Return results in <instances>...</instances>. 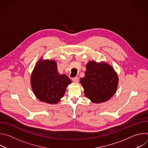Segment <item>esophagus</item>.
I'll use <instances>...</instances> for the list:
<instances>
[{"mask_svg":"<svg viewBox=\"0 0 148 148\" xmlns=\"http://www.w3.org/2000/svg\"><path fill=\"white\" fill-rule=\"evenodd\" d=\"M73 81L74 82H75V83H78L79 80H78V77H74L73 78Z\"/></svg>","mask_w":148,"mask_h":148,"instance_id":"34e87169","label":"esophagus"}]
</instances>
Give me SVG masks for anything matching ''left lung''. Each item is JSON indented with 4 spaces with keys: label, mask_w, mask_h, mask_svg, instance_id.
<instances>
[{
    "label": "left lung",
    "mask_w": 148,
    "mask_h": 148,
    "mask_svg": "<svg viewBox=\"0 0 148 148\" xmlns=\"http://www.w3.org/2000/svg\"><path fill=\"white\" fill-rule=\"evenodd\" d=\"M80 83L86 97L91 102L99 103L111 98L118 84V77L114 68L108 63L90 61L86 65L85 76Z\"/></svg>",
    "instance_id": "obj_1"
}]
</instances>
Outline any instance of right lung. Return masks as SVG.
Instances as JSON below:
<instances>
[{"label":"right lung","instance_id":"1","mask_svg":"<svg viewBox=\"0 0 148 148\" xmlns=\"http://www.w3.org/2000/svg\"><path fill=\"white\" fill-rule=\"evenodd\" d=\"M30 83L38 99L56 104L64 96L71 81L66 74L58 73L55 60L40 58L32 71Z\"/></svg>","mask_w":148,"mask_h":148}]
</instances>
